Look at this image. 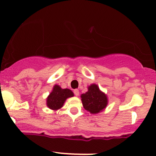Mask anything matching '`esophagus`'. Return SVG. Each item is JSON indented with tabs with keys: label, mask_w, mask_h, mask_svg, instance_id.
Listing matches in <instances>:
<instances>
[{
	"label": "esophagus",
	"mask_w": 156,
	"mask_h": 156,
	"mask_svg": "<svg viewBox=\"0 0 156 156\" xmlns=\"http://www.w3.org/2000/svg\"><path fill=\"white\" fill-rule=\"evenodd\" d=\"M73 92H74L75 95H76V96L79 95V90H78V89H74Z\"/></svg>",
	"instance_id": "esophagus-1"
}]
</instances>
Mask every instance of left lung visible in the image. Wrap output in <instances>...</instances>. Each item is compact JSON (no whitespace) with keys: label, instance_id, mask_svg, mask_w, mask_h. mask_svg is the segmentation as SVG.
Segmentation results:
<instances>
[{"label":"left lung","instance_id":"obj_1","mask_svg":"<svg viewBox=\"0 0 156 156\" xmlns=\"http://www.w3.org/2000/svg\"><path fill=\"white\" fill-rule=\"evenodd\" d=\"M83 108L92 114H98L107 105L108 99L104 93L101 92L96 84L89 87L88 92L81 94Z\"/></svg>","mask_w":156,"mask_h":156}]
</instances>
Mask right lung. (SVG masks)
Masks as SVG:
<instances>
[{"instance_id":"obj_1","label":"right lung","mask_w":156,"mask_h":156,"mask_svg":"<svg viewBox=\"0 0 156 156\" xmlns=\"http://www.w3.org/2000/svg\"><path fill=\"white\" fill-rule=\"evenodd\" d=\"M74 95L73 92L68 89H62L59 86L55 85L53 91L48 96L47 105L48 108L53 110L62 108L66 99Z\"/></svg>"}]
</instances>
